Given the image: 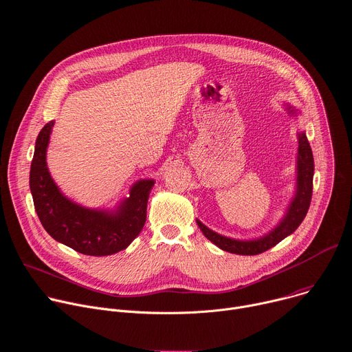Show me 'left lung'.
I'll return each instance as SVG.
<instances>
[{
	"label": "left lung",
	"instance_id": "1",
	"mask_svg": "<svg viewBox=\"0 0 352 352\" xmlns=\"http://www.w3.org/2000/svg\"><path fill=\"white\" fill-rule=\"evenodd\" d=\"M285 107L292 116L297 117V109H294L290 104H285ZM297 140H298V148H297V161H296V191L286 209L285 217L280 219V222L261 238L233 239V238L223 236L218 232H214L212 229L205 226L199 219H197V223L206 239H209L214 245H217L219 249L225 252L253 256V254L263 253L267 249L276 246L278 242H282L285 238L292 235V233L300 226L302 219L307 215V210L311 202L314 158H313V151L307 140L306 131L297 133Z\"/></svg>",
	"mask_w": 352,
	"mask_h": 352
}]
</instances>
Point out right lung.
I'll return each instance as SVG.
<instances>
[{"mask_svg":"<svg viewBox=\"0 0 352 352\" xmlns=\"http://www.w3.org/2000/svg\"><path fill=\"white\" fill-rule=\"evenodd\" d=\"M55 122L39 131L30 173L35 210L45 230L59 243L87 256H109L126 249L142 232L154 179H140L114 209H91L65 197L51 177L46 150Z\"/></svg>","mask_w":352,"mask_h":352,"instance_id":"right-lung-1","label":"right lung"}]
</instances>
